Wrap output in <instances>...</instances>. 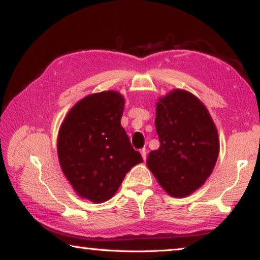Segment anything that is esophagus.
<instances>
[{"label":"esophagus","instance_id":"esophagus-1","mask_svg":"<svg viewBox=\"0 0 260 260\" xmlns=\"http://www.w3.org/2000/svg\"><path fill=\"white\" fill-rule=\"evenodd\" d=\"M141 156H142V158H143V160H146L147 159V149L146 148H143V149H141Z\"/></svg>","mask_w":260,"mask_h":260}]
</instances>
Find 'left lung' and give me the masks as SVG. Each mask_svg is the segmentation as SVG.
Returning a JSON list of instances; mask_svg holds the SVG:
<instances>
[{"label":"left lung","instance_id":"obj_1","mask_svg":"<svg viewBox=\"0 0 260 260\" xmlns=\"http://www.w3.org/2000/svg\"><path fill=\"white\" fill-rule=\"evenodd\" d=\"M155 125L160 147L149 153V170L171 196L190 195L210 177L219 156L208 109L189 91L174 89L157 103Z\"/></svg>","mask_w":260,"mask_h":260}]
</instances>
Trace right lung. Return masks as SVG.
<instances>
[{"instance_id": "right-lung-1", "label": "right lung", "mask_w": 260, "mask_h": 260, "mask_svg": "<svg viewBox=\"0 0 260 260\" xmlns=\"http://www.w3.org/2000/svg\"><path fill=\"white\" fill-rule=\"evenodd\" d=\"M125 99L108 90L86 96L61 122L57 152L61 171L80 197L103 203L126 173L142 162L120 125Z\"/></svg>"}]
</instances>
